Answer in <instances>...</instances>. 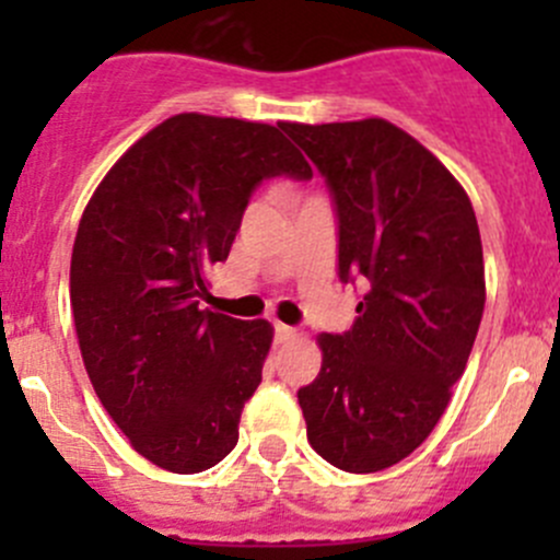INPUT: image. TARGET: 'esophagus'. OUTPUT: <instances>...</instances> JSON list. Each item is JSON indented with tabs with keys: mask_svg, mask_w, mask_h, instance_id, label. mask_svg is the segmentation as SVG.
I'll return each mask as SVG.
<instances>
[{
	"mask_svg": "<svg viewBox=\"0 0 560 560\" xmlns=\"http://www.w3.org/2000/svg\"><path fill=\"white\" fill-rule=\"evenodd\" d=\"M295 336H298V330H295V327L284 325V322H276V338H279L281 343L292 341V338H295Z\"/></svg>",
	"mask_w": 560,
	"mask_h": 560,
	"instance_id": "esophagus-1",
	"label": "esophagus"
}]
</instances>
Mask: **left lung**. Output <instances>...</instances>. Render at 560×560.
<instances>
[{"instance_id": "1", "label": "left lung", "mask_w": 560, "mask_h": 560, "mask_svg": "<svg viewBox=\"0 0 560 560\" xmlns=\"http://www.w3.org/2000/svg\"><path fill=\"white\" fill-rule=\"evenodd\" d=\"M330 189L338 279L363 301L322 332V369L298 389L312 447L371 474L415 453L453 395L485 308L477 217L455 175L385 118L281 124Z\"/></svg>"}]
</instances>
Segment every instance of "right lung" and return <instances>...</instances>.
I'll return each instance as SVG.
<instances>
[{"instance_id": "right-lung-1", "label": "right lung", "mask_w": 560, "mask_h": 560, "mask_svg": "<svg viewBox=\"0 0 560 560\" xmlns=\"http://www.w3.org/2000/svg\"><path fill=\"white\" fill-rule=\"evenodd\" d=\"M276 175L312 178L276 127L178 113L107 171L78 224L70 301L83 365L129 444L167 471L230 455L262 382L273 327L200 301L254 189Z\"/></svg>"}]
</instances>
